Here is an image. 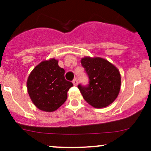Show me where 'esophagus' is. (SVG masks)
Wrapping results in <instances>:
<instances>
[{
	"mask_svg": "<svg viewBox=\"0 0 151 151\" xmlns=\"http://www.w3.org/2000/svg\"><path fill=\"white\" fill-rule=\"evenodd\" d=\"M72 83H73V84H74V85H77V84H78V80H77V78H74V80H73V81H72Z\"/></svg>",
	"mask_w": 151,
	"mask_h": 151,
	"instance_id": "34e87169",
	"label": "esophagus"
}]
</instances>
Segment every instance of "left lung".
Here are the masks:
<instances>
[{"label":"left lung","instance_id":"left-lung-1","mask_svg":"<svg viewBox=\"0 0 151 151\" xmlns=\"http://www.w3.org/2000/svg\"><path fill=\"white\" fill-rule=\"evenodd\" d=\"M89 78V84L78 85L83 98L96 108H102L112 104L121 89L119 71L113 64L101 58L85 57L81 60Z\"/></svg>","mask_w":151,"mask_h":151}]
</instances>
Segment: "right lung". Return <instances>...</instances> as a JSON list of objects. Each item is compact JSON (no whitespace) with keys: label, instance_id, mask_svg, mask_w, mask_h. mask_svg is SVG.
Returning a JSON list of instances; mask_svg holds the SVG:
<instances>
[{"label":"right lung","instance_id":"obj_1","mask_svg":"<svg viewBox=\"0 0 151 151\" xmlns=\"http://www.w3.org/2000/svg\"><path fill=\"white\" fill-rule=\"evenodd\" d=\"M55 58L44 60L29 75L27 88L35 106L45 112L58 109L67 99V92L72 83L66 80L65 70Z\"/></svg>","mask_w":151,"mask_h":151}]
</instances>
